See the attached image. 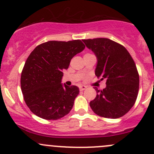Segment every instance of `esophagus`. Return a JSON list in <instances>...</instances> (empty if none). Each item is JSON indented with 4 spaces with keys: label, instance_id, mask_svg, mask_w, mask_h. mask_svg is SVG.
I'll list each match as a JSON object with an SVG mask.
<instances>
[{
    "label": "esophagus",
    "instance_id": "obj_1",
    "mask_svg": "<svg viewBox=\"0 0 154 154\" xmlns=\"http://www.w3.org/2000/svg\"><path fill=\"white\" fill-rule=\"evenodd\" d=\"M86 88V86H80V91H83V90H85Z\"/></svg>",
    "mask_w": 154,
    "mask_h": 154
}]
</instances>
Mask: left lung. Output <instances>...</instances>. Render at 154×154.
<instances>
[{
  "mask_svg": "<svg viewBox=\"0 0 154 154\" xmlns=\"http://www.w3.org/2000/svg\"><path fill=\"white\" fill-rule=\"evenodd\" d=\"M97 60L95 75L106 80L89 105L97 116L118 119L128 112L138 96L139 75L134 60L122 45L106 38L83 39Z\"/></svg>",
  "mask_w": 154,
  "mask_h": 154,
  "instance_id": "left-lung-1",
  "label": "left lung"
}]
</instances>
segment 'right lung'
Wrapping results in <instances>:
<instances>
[{
  "label": "right lung",
  "instance_id": "obj_1",
  "mask_svg": "<svg viewBox=\"0 0 154 154\" xmlns=\"http://www.w3.org/2000/svg\"><path fill=\"white\" fill-rule=\"evenodd\" d=\"M84 48L79 39L49 41L31 52L21 72V88L33 114L46 120H57L69 113L80 91L76 86L62 84L63 71Z\"/></svg>",
  "mask_w": 154,
  "mask_h": 154
}]
</instances>
